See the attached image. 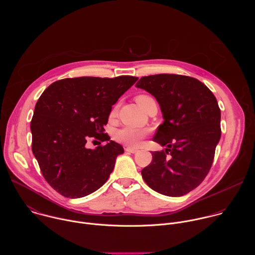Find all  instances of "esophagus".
<instances>
[{
	"label": "esophagus",
	"mask_w": 255,
	"mask_h": 255,
	"mask_svg": "<svg viewBox=\"0 0 255 255\" xmlns=\"http://www.w3.org/2000/svg\"><path fill=\"white\" fill-rule=\"evenodd\" d=\"M125 150H126L127 152H130V153H135V152L138 151V149H136V148H131V147H126Z\"/></svg>",
	"instance_id": "1"
}]
</instances>
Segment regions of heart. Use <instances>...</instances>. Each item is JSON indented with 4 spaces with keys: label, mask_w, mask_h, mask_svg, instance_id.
Instances as JSON below:
<instances>
[{
    "label": "heart",
    "mask_w": 255,
    "mask_h": 255,
    "mask_svg": "<svg viewBox=\"0 0 255 255\" xmlns=\"http://www.w3.org/2000/svg\"><path fill=\"white\" fill-rule=\"evenodd\" d=\"M137 104L145 110L150 103L154 102V100L147 96V95H138L135 98ZM117 113V107H115L113 110L110 113V117L113 118ZM147 135V130L145 129H139V128H134V127H130V126H125L122 127L120 129H118L115 133V139L122 143L127 145V146L130 147H137L140 145L142 139Z\"/></svg>",
    "instance_id": "1"
}]
</instances>
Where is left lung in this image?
<instances>
[{"mask_svg": "<svg viewBox=\"0 0 255 255\" xmlns=\"http://www.w3.org/2000/svg\"><path fill=\"white\" fill-rule=\"evenodd\" d=\"M136 87L158 102L164 121L153 141L166 147L152 152L151 163L141 170L142 177L161 195L184 196L202 183L212 166L221 137L217 100L203 83L187 76L142 77Z\"/></svg>", "mask_w": 255, "mask_h": 255, "instance_id": "obj_1", "label": "left lung"}]
</instances>
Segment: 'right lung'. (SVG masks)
<instances>
[{
    "label": "right lung",
    "mask_w": 255,
    "mask_h": 255,
    "mask_svg": "<svg viewBox=\"0 0 255 255\" xmlns=\"http://www.w3.org/2000/svg\"><path fill=\"white\" fill-rule=\"evenodd\" d=\"M137 80L130 76L64 79L42 93L30 124L32 151L45 180L57 193L82 198L108 180L124 149L110 140L104 126L112 106ZM90 137L107 143L90 150L85 146Z\"/></svg>",
    "instance_id": "right-lung-1"
}]
</instances>
